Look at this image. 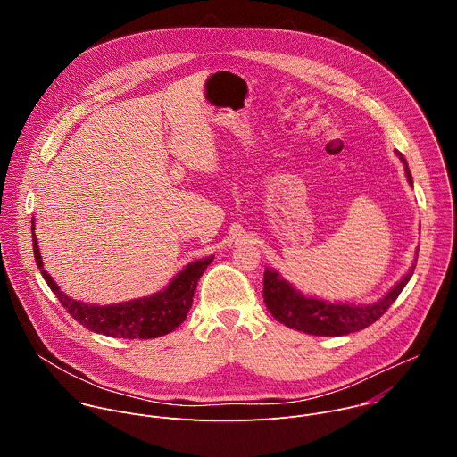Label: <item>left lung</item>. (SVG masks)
Listing matches in <instances>:
<instances>
[{
    "instance_id": "left-lung-1",
    "label": "left lung",
    "mask_w": 457,
    "mask_h": 457,
    "mask_svg": "<svg viewBox=\"0 0 457 457\" xmlns=\"http://www.w3.org/2000/svg\"><path fill=\"white\" fill-rule=\"evenodd\" d=\"M405 166V175L412 186V175L403 154L396 152ZM416 268V260L409 273L390 289L383 298L374 303H340L305 296L284 280L275 270L264 271V302L268 311L289 329L302 331L314 337H344L361 331L374 323L395 300L400 296Z\"/></svg>"
}]
</instances>
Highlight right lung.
Here are the masks:
<instances>
[{
    "label": "right lung",
    "instance_id": "1",
    "mask_svg": "<svg viewBox=\"0 0 457 457\" xmlns=\"http://www.w3.org/2000/svg\"><path fill=\"white\" fill-rule=\"evenodd\" d=\"M32 245L36 264L57 296L61 305L71 312L74 320H78L88 331L113 337V338H157L175 331L179 325L186 320L187 311L193 302V293L197 289V282L201 280L206 268L212 264L213 256H206L203 260H195L187 264L162 291L154 293L145 298H136L129 302L112 303V305H97V303H83L64 295L59 286L52 280V277L43 270V260L37 245V238L34 233V219H32Z\"/></svg>",
    "mask_w": 457,
    "mask_h": 457
}]
</instances>
